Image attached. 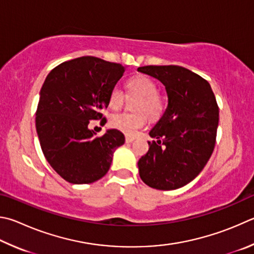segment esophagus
<instances>
[{
  "mask_svg": "<svg viewBox=\"0 0 254 254\" xmlns=\"http://www.w3.org/2000/svg\"><path fill=\"white\" fill-rule=\"evenodd\" d=\"M134 140H135V137H133V136H128V135L126 136V142L127 143H131V142H133Z\"/></svg>",
  "mask_w": 254,
  "mask_h": 254,
  "instance_id": "esophagus-1",
  "label": "esophagus"
}]
</instances>
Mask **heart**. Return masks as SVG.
Listing matches in <instances>:
<instances>
[{"instance_id":"1","label":"heart","mask_w":254,"mask_h":254,"mask_svg":"<svg viewBox=\"0 0 254 254\" xmlns=\"http://www.w3.org/2000/svg\"><path fill=\"white\" fill-rule=\"evenodd\" d=\"M127 87L131 94L140 96L141 100L136 104V110L145 112L151 118H158L162 113L164 101L158 94L159 89L156 83L145 75H139L127 83ZM126 100L124 92L115 86L110 92L109 105L113 110H119ZM111 126L127 135H134L145 127L146 118L142 113H120L111 118Z\"/></svg>"}]
</instances>
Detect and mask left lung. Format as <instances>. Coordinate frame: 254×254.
I'll return each instance as SVG.
<instances>
[{"label":"left lung","instance_id":"8db88e82","mask_svg":"<svg viewBox=\"0 0 254 254\" xmlns=\"http://www.w3.org/2000/svg\"><path fill=\"white\" fill-rule=\"evenodd\" d=\"M137 71L165 86L168 107L149 132L156 142L137 162L146 186L175 190L194 180L213 152L219 108L209 82L186 67L147 65Z\"/></svg>","mask_w":254,"mask_h":254}]
</instances>
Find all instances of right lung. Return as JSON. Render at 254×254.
<instances>
[{
  "mask_svg": "<svg viewBox=\"0 0 254 254\" xmlns=\"http://www.w3.org/2000/svg\"><path fill=\"white\" fill-rule=\"evenodd\" d=\"M126 67L94 57H82L54 67L40 91L35 127L41 149L60 177L73 184L103 178L114 151L126 137L117 128L102 136L89 128L102 119L109 95Z\"/></svg>",
  "mask_w": 254,
  "mask_h": 254,
  "instance_id": "1",
  "label": "right lung"
}]
</instances>
